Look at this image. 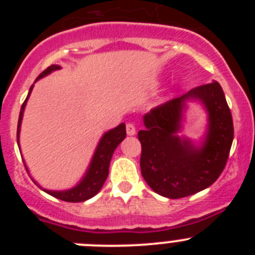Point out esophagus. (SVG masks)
<instances>
[{
	"instance_id": "esophagus-1",
	"label": "esophagus",
	"mask_w": 255,
	"mask_h": 255,
	"mask_svg": "<svg viewBox=\"0 0 255 255\" xmlns=\"http://www.w3.org/2000/svg\"><path fill=\"white\" fill-rule=\"evenodd\" d=\"M126 132H128V135H135V132H136V130H135V126L134 124L131 123H128L126 124Z\"/></svg>"
}]
</instances>
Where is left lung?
Instances as JSON below:
<instances>
[{"label": "left lung", "instance_id": "left-lung-1", "mask_svg": "<svg viewBox=\"0 0 255 255\" xmlns=\"http://www.w3.org/2000/svg\"><path fill=\"white\" fill-rule=\"evenodd\" d=\"M189 99L209 112V129L200 147L180 138L182 111ZM140 170L148 185L162 197L177 199L211 186L226 166L234 139L231 111L217 82L193 88L179 98L153 108L144 116Z\"/></svg>", "mask_w": 255, "mask_h": 255}]
</instances>
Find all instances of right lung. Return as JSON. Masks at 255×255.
<instances>
[{"instance_id":"1","label":"right lung","mask_w":255,"mask_h":255,"mask_svg":"<svg viewBox=\"0 0 255 255\" xmlns=\"http://www.w3.org/2000/svg\"><path fill=\"white\" fill-rule=\"evenodd\" d=\"M58 69H61L58 65H51V66L47 67V69L44 70L43 73L39 74V76L35 79V82H37L38 79L43 78V76L48 75V74H51L52 71H55V70H58ZM31 89H33V85H31L30 89H29L28 97H26V100L24 101V103H22L21 106V110H20L19 123H17V145H19V135H20V128H21L22 114H24V110H25L26 101H28L29 96H30ZM125 136H126V128L124 123L120 124L119 126H116L115 129L105 132L102 138H101L98 145H97V149L96 152H94L93 158H92V162L91 164H89V167H88L87 172H85L84 177H83L82 181L79 182L78 185L69 189V190H62V191L46 190V189L40 188L34 180H33V181H34L35 184L42 189V190L48 193L49 195L57 198V199L65 200V202L78 203V202H84V200L91 199L92 197H94V195H96L101 189H102L103 184H105L106 179H107L108 176V167H110V162H111L112 154H114L117 145H119L124 139H125ZM26 171H28V168H26Z\"/></svg>"}]
</instances>
